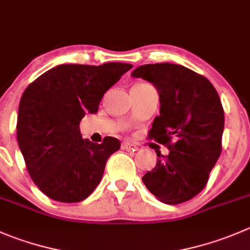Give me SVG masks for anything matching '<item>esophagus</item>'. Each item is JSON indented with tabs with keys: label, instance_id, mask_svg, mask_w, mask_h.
I'll use <instances>...</instances> for the list:
<instances>
[{
	"label": "esophagus",
	"instance_id": "34e87169",
	"mask_svg": "<svg viewBox=\"0 0 250 250\" xmlns=\"http://www.w3.org/2000/svg\"><path fill=\"white\" fill-rule=\"evenodd\" d=\"M122 149L127 150V151H135V150L138 149V146L135 144H133V143L123 142L122 143Z\"/></svg>",
	"mask_w": 250,
	"mask_h": 250
}]
</instances>
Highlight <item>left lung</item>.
I'll return each instance as SVG.
<instances>
[{
  "label": "left lung",
  "instance_id": "left-lung-1",
  "mask_svg": "<svg viewBox=\"0 0 250 250\" xmlns=\"http://www.w3.org/2000/svg\"><path fill=\"white\" fill-rule=\"evenodd\" d=\"M156 86L160 115L147 133L168 147L156 151V166L143 176L150 193L165 204H181L199 194L222 150L225 113L216 89L205 77L179 64H144L132 72Z\"/></svg>",
  "mask_w": 250,
  "mask_h": 250
}]
</instances>
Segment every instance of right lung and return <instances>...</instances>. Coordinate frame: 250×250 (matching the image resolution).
<instances>
[{"instance_id":"obj_1","label":"right lung","mask_w":250,"mask_h":250,"mask_svg":"<svg viewBox=\"0 0 250 250\" xmlns=\"http://www.w3.org/2000/svg\"><path fill=\"white\" fill-rule=\"evenodd\" d=\"M128 63L60 64L28 85L19 103L17 139L26 169L39 189L61 203H78L103 178L120 140L83 139L86 113H96L104 94L132 68Z\"/></svg>"}]
</instances>
